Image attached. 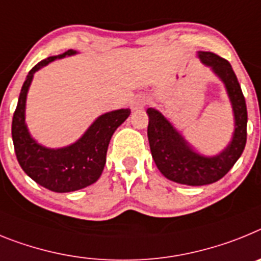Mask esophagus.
Instances as JSON below:
<instances>
[{"instance_id":"obj_1","label":"esophagus","mask_w":261,"mask_h":261,"mask_svg":"<svg viewBox=\"0 0 261 261\" xmlns=\"http://www.w3.org/2000/svg\"><path fill=\"white\" fill-rule=\"evenodd\" d=\"M146 105V99H144V97H138V98H135L131 102V109L133 110H138V109H142L143 106Z\"/></svg>"}]
</instances>
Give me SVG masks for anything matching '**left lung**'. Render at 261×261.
Returning <instances> with one entry per match:
<instances>
[{
  "label": "left lung",
  "instance_id": "obj_1",
  "mask_svg": "<svg viewBox=\"0 0 261 261\" xmlns=\"http://www.w3.org/2000/svg\"><path fill=\"white\" fill-rule=\"evenodd\" d=\"M199 58L225 83L234 109L235 133L223 152L214 158L198 155L192 151L180 134L158 110L147 109L149 118L147 134L156 167L171 181L192 187L213 184L221 180L243 153L247 142L246 99L234 69L226 59L213 52L201 51Z\"/></svg>",
  "mask_w": 261,
  "mask_h": 261
}]
</instances>
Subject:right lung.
Listing matches in <instances>:
<instances>
[{"instance_id":"obj_1","label":"right lung","mask_w":261,"mask_h":261,"mask_svg":"<svg viewBox=\"0 0 261 261\" xmlns=\"http://www.w3.org/2000/svg\"><path fill=\"white\" fill-rule=\"evenodd\" d=\"M73 54V49H68L60 55L49 56L29 72L11 122L15 155L24 173L39 185L58 193L83 189L98 180L105 167L113 134L131 113L130 109H121L101 115L79 142L65 148H44L31 139L24 124V103L33 74L52 60Z\"/></svg>"}]
</instances>
